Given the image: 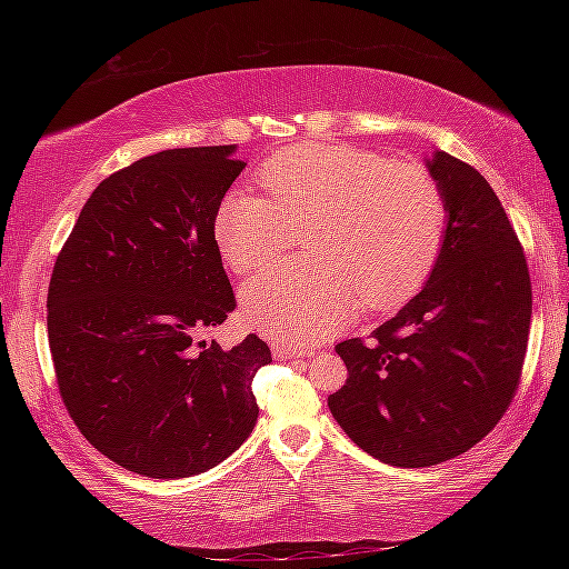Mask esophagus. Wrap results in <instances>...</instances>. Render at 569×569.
<instances>
[{
    "instance_id": "obj_1",
    "label": "esophagus",
    "mask_w": 569,
    "mask_h": 569,
    "mask_svg": "<svg viewBox=\"0 0 569 569\" xmlns=\"http://www.w3.org/2000/svg\"><path fill=\"white\" fill-rule=\"evenodd\" d=\"M273 356H278V359H301V356H306V349L293 341H276Z\"/></svg>"
}]
</instances>
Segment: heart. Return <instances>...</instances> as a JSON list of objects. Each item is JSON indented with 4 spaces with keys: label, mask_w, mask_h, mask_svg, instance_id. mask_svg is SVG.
Masks as SVG:
<instances>
[{
    "label": "heart",
    "mask_w": 569,
    "mask_h": 569,
    "mask_svg": "<svg viewBox=\"0 0 569 569\" xmlns=\"http://www.w3.org/2000/svg\"><path fill=\"white\" fill-rule=\"evenodd\" d=\"M271 200L236 190L220 200L213 240L240 278L276 266L306 238L301 266L246 288V316L276 339H316L366 306L389 308L427 281L445 246L449 206L419 160H387L341 142H301L263 162Z\"/></svg>",
    "instance_id": "1"
}]
</instances>
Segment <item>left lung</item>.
Here are the masks:
<instances>
[{
  "label": "left lung",
  "instance_id": "1",
  "mask_svg": "<svg viewBox=\"0 0 569 569\" xmlns=\"http://www.w3.org/2000/svg\"><path fill=\"white\" fill-rule=\"evenodd\" d=\"M449 228L427 286L369 339L336 351L349 369L329 397L339 427L393 467L465 455L505 417L522 379L532 281L522 243L489 182L447 152Z\"/></svg>",
  "mask_w": 569,
  "mask_h": 569
}]
</instances>
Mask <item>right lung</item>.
Segmentation results:
<instances>
[{
    "mask_svg": "<svg viewBox=\"0 0 569 569\" xmlns=\"http://www.w3.org/2000/svg\"><path fill=\"white\" fill-rule=\"evenodd\" d=\"M233 146L176 148L104 178L57 256L47 336L77 429L152 479L216 467L258 419L253 377L271 349L200 336L236 308L213 218L246 168Z\"/></svg>",
    "mask_w": 569,
    "mask_h": 569,
    "instance_id": "1",
    "label": "right lung"
}]
</instances>
